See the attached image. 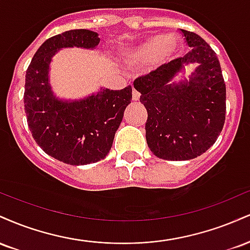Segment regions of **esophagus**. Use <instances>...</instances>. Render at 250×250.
Listing matches in <instances>:
<instances>
[{"label": "esophagus", "mask_w": 250, "mask_h": 250, "mask_svg": "<svg viewBox=\"0 0 250 250\" xmlns=\"http://www.w3.org/2000/svg\"><path fill=\"white\" fill-rule=\"evenodd\" d=\"M139 99H140V93L137 90H135V89H133V100L134 101H137Z\"/></svg>", "instance_id": "1"}]
</instances>
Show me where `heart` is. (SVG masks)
<instances>
[{"instance_id":"1","label":"heart","mask_w":250,"mask_h":250,"mask_svg":"<svg viewBox=\"0 0 250 250\" xmlns=\"http://www.w3.org/2000/svg\"><path fill=\"white\" fill-rule=\"evenodd\" d=\"M182 47V40L176 35H155L135 48L130 55V61L142 63L167 62L168 60L179 55Z\"/></svg>"}]
</instances>
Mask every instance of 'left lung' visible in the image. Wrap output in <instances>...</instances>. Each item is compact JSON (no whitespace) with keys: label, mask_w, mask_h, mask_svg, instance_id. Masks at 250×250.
I'll list each match as a JSON object with an SVG mask.
<instances>
[{"label":"left lung","mask_w":250,"mask_h":250,"mask_svg":"<svg viewBox=\"0 0 250 250\" xmlns=\"http://www.w3.org/2000/svg\"><path fill=\"white\" fill-rule=\"evenodd\" d=\"M181 31L191 48L187 55L134 81L148 113V147L168 161H186L206 153L226 120V84L216 54L197 34ZM189 64H198L189 79L174 82Z\"/></svg>","instance_id":"1"}]
</instances>
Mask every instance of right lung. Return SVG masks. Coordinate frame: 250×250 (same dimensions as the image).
Returning <instances> with one entry per match:
<instances>
[{
	"label": "right lung",
	"instance_id": "1",
	"mask_svg": "<svg viewBox=\"0 0 250 250\" xmlns=\"http://www.w3.org/2000/svg\"><path fill=\"white\" fill-rule=\"evenodd\" d=\"M99 34L73 29L42 43L25 74L24 110L37 145L45 154L71 166L95 163L107 156L131 101V85L121 90L101 88L84 99L57 97L49 81L50 62L63 48L95 49Z\"/></svg>",
	"mask_w": 250,
	"mask_h": 250
}]
</instances>
